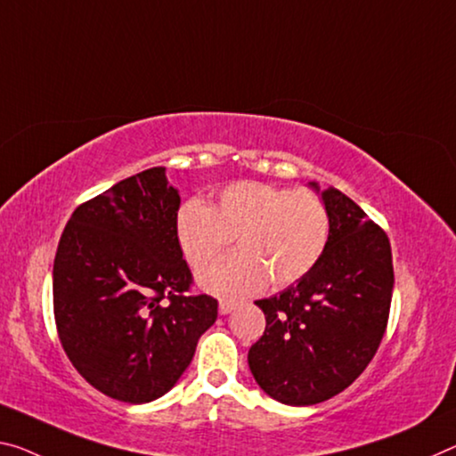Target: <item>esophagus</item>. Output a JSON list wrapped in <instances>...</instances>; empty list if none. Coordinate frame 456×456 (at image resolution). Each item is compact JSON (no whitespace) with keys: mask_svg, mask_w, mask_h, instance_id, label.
<instances>
[{"mask_svg":"<svg viewBox=\"0 0 456 456\" xmlns=\"http://www.w3.org/2000/svg\"><path fill=\"white\" fill-rule=\"evenodd\" d=\"M233 308H235V305L231 300H221L219 302V313L221 314H229Z\"/></svg>","mask_w":456,"mask_h":456,"instance_id":"obj_1","label":"esophagus"}]
</instances>
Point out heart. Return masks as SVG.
Listing matches in <instances>:
<instances>
[{
  "label": "heart",
  "instance_id": "obj_1",
  "mask_svg": "<svg viewBox=\"0 0 456 456\" xmlns=\"http://www.w3.org/2000/svg\"><path fill=\"white\" fill-rule=\"evenodd\" d=\"M330 235V215L321 194L265 183H233L213 205L189 200L176 216V237L192 267H202L237 237L240 249L199 273L205 290L237 298L267 278L288 286L319 264Z\"/></svg>",
  "mask_w": 456,
  "mask_h": 456
}]
</instances>
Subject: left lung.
Returning <instances> with one entry per match:
<instances>
[{"mask_svg":"<svg viewBox=\"0 0 456 456\" xmlns=\"http://www.w3.org/2000/svg\"><path fill=\"white\" fill-rule=\"evenodd\" d=\"M322 200L330 235L319 264L284 292L256 300L265 330L251 345L249 370L267 395L290 406L349 387L378 353L392 305L386 231L343 192L329 189Z\"/></svg>","mask_w":456,"mask_h":456,"instance_id":"obj_1","label":"left lung"}]
</instances>
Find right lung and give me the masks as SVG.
Returning a JSON list of instances; mask_svg holds the SVG:
<instances>
[{
	"mask_svg": "<svg viewBox=\"0 0 456 456\" xmlns=\"http://www.w3.org/2000/svg\"><path fill=\"white\" fill-rule=\"evenodd\" d=\"M178 208L164 168H150L78 205L61 235L56 332L75 370L113 400L164 395L216 321L219 302L192 292Z\"/></svg>",
	"mask_w": 456,
	"mask_h": 456,
	"instance_id": "obj_1",
	"label": "right lung"
}]
</instances>
